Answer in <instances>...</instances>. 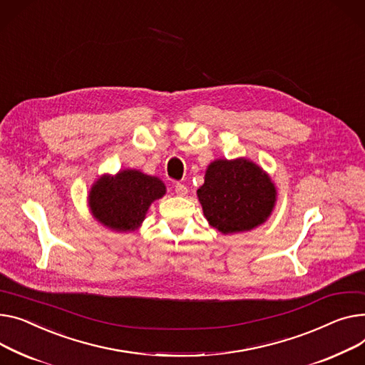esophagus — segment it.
Masks as SVG:
<instances>
[{"label": "esophagus", "mask_w": 365, "mask_h": 365, "mask_svg": "<svg viewBox=\"0 0 365 365\" xmlns=\"http://www.w3.org/2000/svg\"><path fill=\"white\" fill-rule=\"evenodd\" d=\"M175 192H176V195H178V197H186L187 187H186L183 183H176V186H175Z\"/></svg>", "instance_id": "esophagus-1"}]
</instances>
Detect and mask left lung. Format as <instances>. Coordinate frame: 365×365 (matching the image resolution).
I'll use <instances>...</instances> for the list:
<instances>
[{"label": "left lung", "mask_w": 365, "mask_h": 365, "mask_svg": "<svg viewBox=\"0 0 365 365\" xmlns=\"http://www.w3.org/2000/svg\"><path fill=\"white\" fill-rule=\"evenodd\" d=\"M198 198L208 223L222 233L262 225L276 202V187L262 170L245 160H217L207 168Z\"/></svg>", "instance_id": "1"}]
</instances>
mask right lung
<instances>
[{"instance_id":"add662e5","label":"right lung","mask_w":365,"mask_h":365,"mask_svg":"<svg viewBox=\"0 0 365 365\" xmlns=\"http://www.w3.org/2000/svg\"><path fill=\"white\" fill-rule=\"evenodd\" d=\"M165 186L158 178L138 170H123L115 176H103L89 193L92 214L104 226L130 232L143 222L153 201L161 198Z\"/></svg>"}]
</instances>
